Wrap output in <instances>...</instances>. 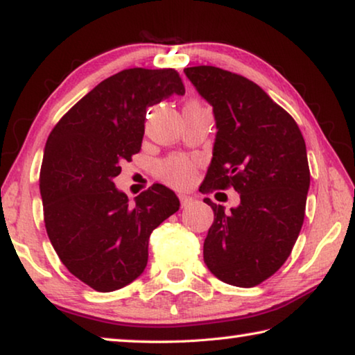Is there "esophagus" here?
I'll return each instance as SVG.
<instances>
[{"label":"esophagus","instance_id":"34e87169","mask_svg":"<svg viewBox=\"0 0 355 355\" xmlns=\"http://www.w3.org/2000/svg\"><path fill=\"white\" fill-rule=\"evenodd\" d=\"M178 197H180V202H182V207H189V205H192V203H194V199H192V197H189V196L178 194Z\"/></svg>","mask_w":355,"mask_h":355}]
</instances>
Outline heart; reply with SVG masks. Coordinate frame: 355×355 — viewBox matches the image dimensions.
Listing matches in <instances>:
<instances>
[{
    "instance_id": "heart-1",
    "label": "heart",
    "mask_w": 355,
    "mask_h": 355,
    "mask_svg": "<svg viewBox=\"0 0 355 355\" xmlns=\"http://www.w3.org/2000/svg\"><path fill=\"white\" fill-rule=\"evenodd\" d=\"M194 163L189 158L182 155H173L169 158L161 161L156 167V173L163 182L172 186H184L188 184L194 177Z\"/></svg>"
}]
</instances>
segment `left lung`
I'll return each instance as SVG.
<instances>
[{
  "instance_id": "obj_1",
  "label": "left lung",
  "mask_w": 355,
  "mask_h": 355,
  "mask_svg": "<svg viewBox=\"0 0 355 355\" xmlns=\"http://www.w3.org/2000/svg\"><path fill=\"white\" fill-rule=\"evenodd\" d=\"M213 106V159L200 192L233 188L239 205L225 213L203 199L214 222L203 260L228 285L250 288L290 257L304 224L310 188L307 148L294 119L254 81L213 65L184 69Z\"/></svg>"
}]
</instances>
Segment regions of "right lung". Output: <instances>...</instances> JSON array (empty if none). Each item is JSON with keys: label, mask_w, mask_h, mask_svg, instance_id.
<instances>
[{"label": "right lung", "mask_w": 355, "mask_h": 355, "mask_svg": "<svg viewBox=\"0 0 355 355\" xmlns=\"http://www.w3.org/2000/svg\"><path fill=\"white\" fill-rule=\"evenodd\" d=\"M173 94H184L173 69L122 70L84 95L46 139L39 183L48 238L64 266L100 293L139 277L150 233L180 208L164 184L135 203L114 184L141 150L147 107Z\"/></svg>", "instance_id": "right-lung-1"}]
</instances>
